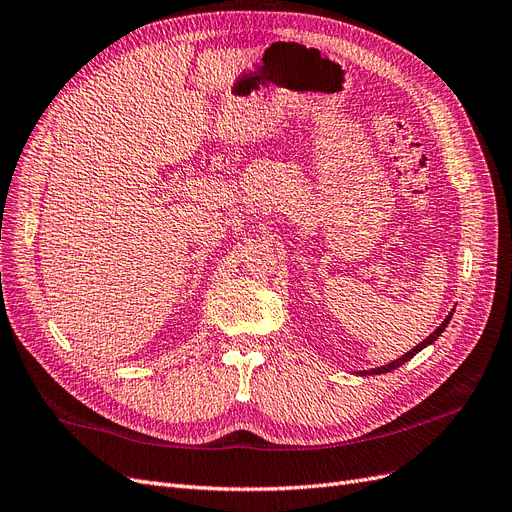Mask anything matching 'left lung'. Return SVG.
Returning a JSON list of instances; mask_svg holds the SVG:
<instances>
[{
	"label": "left lung",
	"mask_w": 512,
	"mask_h": 512,
	"mask_svg": "<svg viewBox=\"0 0 512 512\" xmlns=\"http://www.w3.org/2000/svg\"><path fill=\"white\" fill-rule=\"evenodd\" d=\"M451 317H453V310L449 312V317L447 319H444L442 323H440V327H436L434 329V334H430V336H427L423 342H419L417 346H415V349H412V351H408L406 355H402L400 359H395V361H391V364H387V366H381V368H374V370H366L364 374H385V372H391V370H395V368H400L402 364H406V361H410L412 357H415L419 351H423L425 349V346H430L434 340H438V336L444 332V329H447V325H449V321H451Z\"/></svg>",
	"instance_id": "8db88e82"
}]
</instances>
